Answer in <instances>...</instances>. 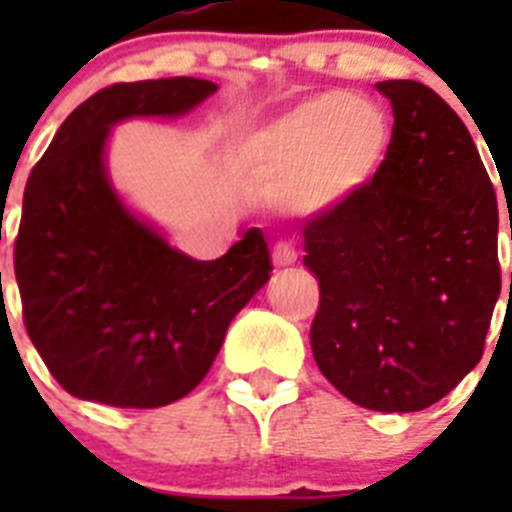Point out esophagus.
Here are the masks:
<instances>
[{"label":"esophagus","mask_w":512,"mask_h":512,"mask_svg":"<svg viewBox=\"0 0 512 512\" xmlns=\"http://www.w3.org/2000/svg\"><path fill=\"white\" fill-rule=\"evenodd\" d=\"M295 261H297V251L292 243H277V246H274V266L287 269V266H292Z\"/></svg>","instance_id":"obj_1"}]
</instances>
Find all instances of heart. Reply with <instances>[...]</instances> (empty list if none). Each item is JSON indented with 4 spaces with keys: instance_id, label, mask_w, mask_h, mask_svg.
I'll return each mask as SVG.
<instances>
[{
    "instance_id": "obj_1",
    "label": "heart",
    "mask_w": 512,
    "mask_h": 512,
    "mask_svg": "<svg viewBox=\"0 0 512 512\" xmlns=\"http://www.w3.org/2000/svg\"><path fill=\"white\" fill-rule=\"evenodd\" d=\"M387 125L354 94L310 99L248 140L246 153L271 200L325 212L354 197L377 171Z\"/></svg>"
}]
</instances>
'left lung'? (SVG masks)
Listing matches in <instances>:
<instances>
[{
    "mask_svg": "<svg viewBox=\"0 0 512 512\" xmlns=\"http://www.w3.org/2000/svg\"><path fill=\"white\" fill-rule=\"evenodd\" d=\"M377 89L395 115L384 161L354 197L302 225V264L320 287L310 346L343 397L415 413L485 354L500 297L497 197L467 125L431 87Z\"/></svg>",
    "mask_w": 512,
    "mask_h": 512,
    "instance_id": "obj_1",
    "label": "left lung"
}]
</instances>
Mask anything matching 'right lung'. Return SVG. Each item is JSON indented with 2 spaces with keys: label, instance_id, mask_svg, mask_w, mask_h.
<instances>
[{
  "label": "right lung",
  "instance_id": "1",
  "mask_svg": "<svg viewBox=\"0 0 512 512\" xmlns=\"http://www.w3.org/2000/svg\"><path fill=\"white\" fill-rule=\"evenodd\" d=\"M215 89L192 76L99 89L27 179L15 241L22 320L48 372L79 400L161 408L189 395L230 320L269 282L259 228L220 259L194 261L130 215L104 171L117 120L184 115Z\"/></svg>",
  "mask_w": 512,
  "mask_h": 512
}]
</instances>
